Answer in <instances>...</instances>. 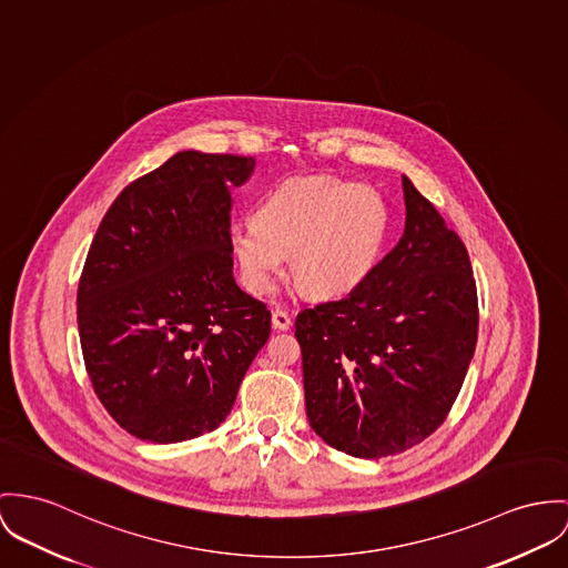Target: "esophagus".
Instances as JSON below:
<instances>
[{"label":"esophagus","instance_id":"esophagus-1","mask_svg":"<svg viewBox=\"0 0 568 568\" xmlns=\"http://www.w3.org/2000/svg\"><path fill=\"white\" fill-rule=\"evenodd\" d=\"M290 326H292V317L285 311L274 308L272 311V328L274 331H290Z\"/></svg>","mask_w":568,"mask_h":568}]
</instances>
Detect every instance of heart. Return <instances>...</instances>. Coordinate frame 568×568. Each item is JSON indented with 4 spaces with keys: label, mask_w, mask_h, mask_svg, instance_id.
Instances as JSON below:
<instances>
[{
    "label": "heart",
    "mask_w": 568,
    "mask_h": 568,
    "mask_svg": "<svg viewBox=\"0 0 568 568\" xmlns=\"http://www.w3.org/2000/svg\"><path fill=\"white\" fill-rule=\"evenodd\" d=\"M389 205L367 185L335 176H292L274 185L255 220L229 233L244 287L270 294L287 265L313 296H342L358 287L381 260L389 235Z\"/></svg>",
    "instance_id": "1"
}]
</instances>
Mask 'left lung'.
Wrapping results in <instances>:
<instances>
[{
  "mask_svg": "<svg viewBox=\"0 0 568 568\" xmlns=\"http://www.w3.org/2000/svg\"><path fill=\"white\" fill-rule=\"evenodd\" d=\"M406 222L392 253L342 301L303 308L306 417L354 458H383L443 424L478 342L465 244L402 175Z\"/></svg>",
  "mask_w": 568,
  "mask_h": 568,
  "instance_id": "8db88e82",
  "label": "left lung"
}]
</instances>
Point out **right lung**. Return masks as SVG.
Listing matches in <instances>:
<instances>
[{"instance_id":"right-lung-1","label":"right lung","mask_w":568,"mask_h":568,"mask_svg":"<svg viewBox=\"0 0 568 568\" xmlns=\"http://www.w3.org/2000/svg\"><path fill=\"white\" fill-rule=\"evenodd\" d=\"M253 158L179 151L101 220L78 290L88 376L133 437L216 430L270 337V311L233 278L231 187Z\"/></svg>"}]
</instances>
